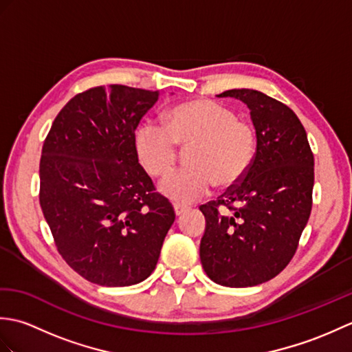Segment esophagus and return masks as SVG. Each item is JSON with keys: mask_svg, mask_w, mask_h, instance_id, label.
<instances>
[{"mask_svg": "<svg viewBox=\"0 0 352 352\" xmlns=\"http://www.w3.org/2000/svg\"><path fill=\"white\" fill-rule=\"evenodd\" d=\"M188 210H189L188 206H183V204H180V203H175V204H174V212H175L177 216H182L183 213H186Z\"/></svg>", "mask_w": 352, "mask_h": 352, "instance_id": "esophagus-1", "label": "esophagus"}]
</instances>
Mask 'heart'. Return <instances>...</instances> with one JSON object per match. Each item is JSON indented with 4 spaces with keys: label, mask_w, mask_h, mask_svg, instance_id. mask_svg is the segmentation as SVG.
Here are the masks:
<instances>
[{
    "label": "heart",
    "mask_w": 352,
    "mask_h": 352,
    "mask_svg": "<svg viewBox=\"0 0 352 352\" xmlns=\"http://www.w3.org/2000/svg\"><path fill=\"white\" fill-rule=\"evenodd\" d=\"M138 153L149 175L162 177L174 168L178 148H188V168L170 172L159 189L164 197L188 204L203 198L212 186L227 189L250 170L256 157L254 126L234 110L212 100L177 104L166 111L163 126L142 125Z\"/></svg>",
    "instance_id": "1"
}]
</instances>
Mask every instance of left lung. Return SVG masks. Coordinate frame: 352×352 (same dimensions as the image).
I'll list each match as a JSON object with an SVG mask.
<instances>
[{"label":"left lung","instance_id":"1","mask_svg":"<svg viewBox=\"0 0 352 352\" xmlns=\"http://www.w3.org/2000/svg\"><path fill=\"white\" fill-rule=\"evenodd\" d=\"M251 110L257 149L250 170L206 216L199 257L208 278L251 287L278 275L295 256L311 212L315 160L300 119L286 104L252 89H231Z\"/></svg>","mask_w":352,"mask_h":352}]
</instances>
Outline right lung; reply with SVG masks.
<instances>
[{
	"mask_svg": "<svg viewBox=\"0 0 352 352\" xmlns=\"http://www.w3.org/2000/svg\"><path fill=\"white\" fill-rule=\"evenodd\" d=\"M159 92L87 89L58 111L43 142L39 201L57 251L87 281L148 278L175 213L139 164L136 130Z\"/></svg>",
	"mask_w": 352,
	"mask_h": 352,
	"instance_id": "obj_1",
	"label": "right lung"
}]
</instances>
